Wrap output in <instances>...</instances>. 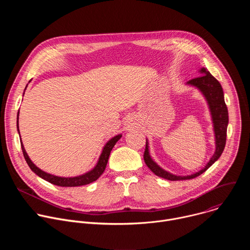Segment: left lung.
<instances>
[{
	"label": "left lung",
	"instance_id": "obj_1",
	"mask_svg": "<svg viewBox=\"0 0 250 250\" xmlns=\"http://www.w3.org/2000/svg\"><path fill=\"white\" fill-rule=\"evenodd\" d=\"M200 72L203 74L202 76L188 81L187 84L198 88L208 102V109L211 115L212 125H213V131H215L216 151L210 157L207 165L199 172H196L194 174L187 175V176H177L165 171L159 165H157L156 162L152 160L149 154L148 142L146 140V150L144 154V159L146 164L156 176H159L170 181L189 180V179H193L195 177H198L199 175L204 173L207 169H208L220 158L226 146L227 129H228V124H229V112H228L227 104L225 103V97H224V91H223L222 85L206 68L203 67L200 70Z\"/></svg>",
	"mask_w": 250,
	"mask_h": 250
}]
</instances>
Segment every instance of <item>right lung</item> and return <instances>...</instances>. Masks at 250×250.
Returning <instances> with one entry per match:
<instances>
[{
    "instance_id": "right-lung-1",
    "label": "right lung",
    "mask_w": 250,
    "mask_h": 250,
    "mask_svg": "<svg viewBox=\"0 0 250 250\" xmlns=\"http://www.w3.org/2000/svg\"><path fill=\"white\" fill-rule=\"evenodd\" d=\"M17 119H18L17 120V127H18V131L20 133V129H19V112H18V118ZM121 137H122V134H118V135L114 136L113 138H111L108 142H106L105 146L103 148V151H102L101 155H100V158L98 160L97 165L91 171H89V172H87L83 175L77 176V177H67V178L58 177V176L48 174V173L42 171V169H40L38 166H35L32 163V161L29 159L27 153L25 152V149L23 147L22 142H21V145L22 153H23V156H24V159H25L27 165L38 176H40L45 181H48L49 183H51L53 185H56V186H60V187H77V186L87 185V184H90V183L96 181L98 178L104 173V171L105 169V166H106V163H108L111 151H112L113 147L115 146V145L117 144L118 140Z\"/></svg>"
}]
</instances>
